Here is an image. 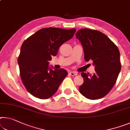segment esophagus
I'll list each match as a JSON object with an SVG mask.
<instances>
[{
  "instance_id": "obj_1",
  "label": "esophagus",
  "mask_w": 130,
  "mask_h": 130,
  "mask_svg": "<svg viewBox=\"0 0 130 130\" xmlns=\"http://www.w3.org/2000/svg\"><path fill=\"white\" fill-rule=\"evenodd\" d=\"M77 74V72H69V75L71 76H76Z\"/></svg>"
}]
</instances>
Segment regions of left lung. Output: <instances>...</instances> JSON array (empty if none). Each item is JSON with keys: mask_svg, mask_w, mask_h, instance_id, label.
I'll return each instance as SVG.
<instances>
[{"mask_svg": "<svg viewBox=\"0 0 130 130\" xmlns=\"http://www.w3.org/2000/svg\"><path fill=\"white\" fill-rule=\"evenodd\" d=\"M75 36L83 46L84 59L93 62L95 71L93 74L81 73L84 82L79 88V91L89 100L101 98L112 90L120 73L119 48L108 36L98 30L81 29Z\"/></svg>", "mask_w": 130, "mask_h": 130, "instance_id": "obj_1", "label": "left lung"}]
</instances>
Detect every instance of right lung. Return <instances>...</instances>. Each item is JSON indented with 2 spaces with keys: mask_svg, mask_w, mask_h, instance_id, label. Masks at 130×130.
Masks as SVG:
<instances>
[{
  "mask_svg": "<svg viewBox=\"0 0 130 130\" xmlns=\"http://www.w3.org/2000/svg\"><path fill=\"white\" fill-rule=\"evenodd\" d=\"M76 29H41L22 43L18 63L22 82L27 91L36 98L46 100L57 91L68 72L63 69L53 70L48 61L57 54L63 43L73 36Z\"/></svg>",
  "mask_w": 130,
  "mask_h": 130,
  "instance_id": "add662e5",
  "label": "right lung"
}]
</instances>
